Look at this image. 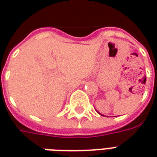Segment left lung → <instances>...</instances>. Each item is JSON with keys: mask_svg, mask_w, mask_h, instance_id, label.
<instances>
[{"mask_svg": "<svg viewBox=\"0 0 157 157\" xmlns=\"http://www.w3.org/2000/svg\"><path fill=\"white\" fill-rule=\"evenodd\" d=\"M101 115H102V114H101Z\"/></svg>", "mask_w": 157, "mask_h": 157, "instance_id": "8db88e82", "label": "left lung"}]
</instances>
